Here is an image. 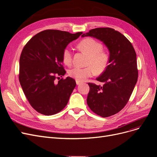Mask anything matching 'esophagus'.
Returning <instances> with one entry per match:
<instances>
[{
    "label": "esophagus",
    "instance_id": "34e87169",
    "mask_svg": "<svg viewBox=\"0 0 157 157\" xmlns=\"http://www.w3.org/2000/svg\"><path fill=\"white\" fill-rule=\"evenodd\" d=\"M82 83V82H80V81H78V80H76V84H77V85H79Z\"/></svg>",
    "mask_w": 157,
    "mask_h": 157
}]
</instances>
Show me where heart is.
Returning <instances> with one entry per match:
<instances>
[{
    "mask_svg": "<svg viewBox=\"0 0 157 157\" xmlns=\"http://www.w3.org/2000/svg\"><path fill=\"white\" fill-rule=\"evenodd\" d=\"M78 48L84 53L88 55L86 65L80 67L75 66L68 71L69 77L78 81L82 82L95 74L101 75L107 70L110 64L111 56L109 52L103 49V44L93 38H86L80 41L77 45ZM63 62L67 65L73 62V53L67 47L62 52Z\"/></svg>",
    "mask_w": 157,
    "mask_h": 157,
    "instance_id": "obj_1",
    "label": "heart"
}]
</instances>
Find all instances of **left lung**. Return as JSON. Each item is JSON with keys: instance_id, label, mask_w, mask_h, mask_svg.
Segmentation results:
<instances>
[{"instance_id": "left-lung-1", "label": "left lung", "mask_w": 157, "mask_h": 157, "mask_svg": "<svg viewBox=\"0 0 157 157\" xmlns=\"http://www.w3.org/2000/svg\"><path fill=\"white\" fill-rule=\"evenodd\" d=\"M93 36L103 42L110 52V64L97 80L102 85L88 83L87 104L101 117H108L125 107L138 77L136 53L122 33L109 27L96 28L82 36Z\"/></svg>"}]
</instances>
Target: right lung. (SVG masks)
<instances>
[{
    "instance_id": "1",
    "label": "right lung",
    "mask_w": 157,
    "mask_h": 157,
    "mask_svg": "<svg viewBox=\"0 0 157 157\" xmlns=\"http://www.w3.org/2000/svg\"><path fill=\"white\" fill-rule=\"evenodd\" d=\"M82 34L44 30L33 36L23 47L19 80L28 101L38 113L55 115L67 105L76 82L71 77L59 79L65 74L62 52Z\"/></svg>"
}]
</instances>
